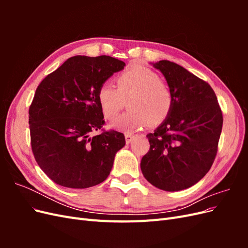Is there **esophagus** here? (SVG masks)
<instances>
[{
	"instance_id": "1",
	"label": "esophagus",
	"mask_w": 248,
	"mask_h": 248,
	"mask_svg": "<svg viewBox=\"0 0 248 248\" xmlns=\"http://www.w3.org/2000/svg\"><path fill=\"white\" fill-rule=\"evenodd\" d=\"M125 139H126V144H130L131 140L134 139V136L131 133H125Z\"/></svg>"
}]
</instances>
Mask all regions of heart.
<instances>
[{
    "label": "heart",
    "mask_w": 248,
    "mask_h": 248,
    "mask_svg": "<svg viewBox=\"0 0 248 248\" xmlns=\"http://www.w3.org/2000/svg\"><path fill=\"white\" fill-rule=\"evenodd\" d=\"M117 89L103 85L97 94L99 107L108 120H115L125 106L130 108L120 117L112 127L124 131H133L147 124L162 123L174 104L172 94L158 74L145 67H131L116 78Z\"/></svg>",
    "instance_id": "obj_1"
}]
</instances>
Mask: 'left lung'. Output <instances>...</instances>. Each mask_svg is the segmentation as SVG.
Returning <instances> with one entry per match:
<instances>
[{
    "label": "left lung",
    "instance_id": "obj_1",
    "mask_svg": "<svg viewBox=\"0 0 248 248\" xmlns=\"http://www.w3.org/2000/svg\"><path fill=\"white\" fill-rule=\"evenodd\" d=\"M166 78L174 104L153 133L140 170L147 181L166 191L198 183L212 167L222 129V112L206 81L174 62L152 63Z\"/></svg>",
    "mask_w": 248,
    "mask_h": 248
}]
</instances>
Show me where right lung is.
Wrapping results in <instances>:
<instances>
[{"instance_id":"right-lung-1","label":"right lung","mask_w":248,"mask_h":248,"mask_svg":"<svg viewBox=\"0 0 248 248\" xmlns=\"http://www.w3.org/2000/svg\"><path fill=\"white\" fill-rule=\"evenodd\" d=\"M125 63L109 56L69 58L36 89L29 109L31 145L40 169L68 188L100 184L125 146L115 130L93 136L104 124L97 94Z\"/></svg>"}]
</instances>
